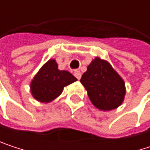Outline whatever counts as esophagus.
I'll return each mask as SVG.
<instances>
[{
	"label": "esophagus",
	"mask_w": 150,
	"mask_h": 150,
	"mask_svg": "<svg viewBox=\"0 0 150 150\" xmlns=\"http://www.w3.org/2000/svg\"><path fill=\"white\" fill-rule=\"evenodd\" d=\"M74 75L78 79V80H80L81 79V72L79 71V70H75V72H74Z\"/></svg>",
	"instance_id": "obj_1"
}]
</instances>
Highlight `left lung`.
<instances>
[{
	"instance_id": "1",
	"label": "left lung",
	"mask_w": 150,
	"mask_h": 150,
	"mask_svg": "<svg viewBox=\"0 0 150 150\" xmlns=\"http://www.w3.org/2000/svg\"><path fill=\"white\" fill-rule=\"evenodd\" d=\"M80 81L92 104L102 111L117 108L124 101L126 87L123 79L108 61L98 56L89 63Z\"/></svg>"
}]
</instances>
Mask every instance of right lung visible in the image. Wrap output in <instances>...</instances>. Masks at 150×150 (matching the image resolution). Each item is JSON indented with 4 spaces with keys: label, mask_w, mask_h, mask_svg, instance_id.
<instances>
[{
    "label": "right lung",
    "mask_w": 150,
    "mask_h": 150,
    "mask_svg": "<svg viewBox=\"0 0 150 150\" xmlns=\"http://www.w3.org/2000/svg\"><path fill=\"white\" fill-rule=\"evenodd\" d=\"M77 81L67 70H60L55 59L44 63L30 82L32 96L40 103H48L57 98L64 87Z\"/></svg>",
    "instance_id": "add662e5"
}]
</instances>
